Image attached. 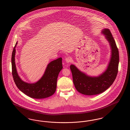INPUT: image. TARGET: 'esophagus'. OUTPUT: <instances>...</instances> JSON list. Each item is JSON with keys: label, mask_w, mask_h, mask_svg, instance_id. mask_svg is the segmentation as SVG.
<instances>
[{"label": "esophagus", "mask_w": 130, "mask_h": 130, "mask_svg": "<svg viewBox=\"0 0 130 130\" xmlns=\"http://www.w3.org/2000/svg\"><path fill=\"white\" fill-rule=\"evenodd\" d=\"M72 58L70 57H66V58H65V61L66 63H70V62H71L72 61Z\"/></svg>", "instance_id": "esophagus-1"}]
</instances>
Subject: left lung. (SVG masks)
<instances>
[{
  "mask_svg": "<svg viewBox=\"0 0 130 130\" xmlns=\"http://www.w3.org/2000/svg\"><path fill=\"white\" fill-rule=\"evenodd\" d=\"M101 33L105 36L111 48V57L105 71L96 76H90L81 72L75 65H70L73 82L76 90L87 95L103 93L112 84L118 73L119 52L115 40L109 29H104Z\"/></svg>",
  "mask_w": 130,
  "mask_h": 130,
  "instance_id": "obj_1",
  "label": "left lung"
}]
</instances>
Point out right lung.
<instances>
[{
  "label": "right lung",
  "instance_id": "1",
  "mask_svg": "<svg viewBox=\"0 0 130 130\" xmlns=\"http://www.w3.org/2000/svg\"><path fill=\"white\" fill-rule=\"evenodd\" d=\"M12 55V75L15 85L22 93L31 98L42 99L48 98L55 93L58 75L63 68L62 58L53 60L48 64L41 78L34 83H29L22 80L17 72L15 62V47Z\"/></svg>",
  "mask_w": 130,
  "mask_h": 130
}]
</instances>
